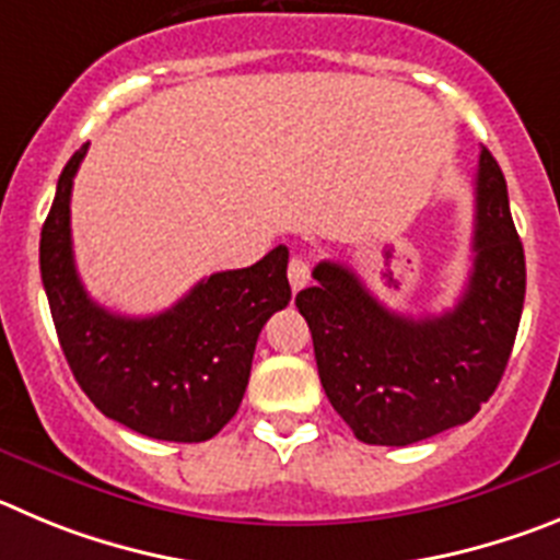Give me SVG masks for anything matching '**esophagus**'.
<instances>
[{
  "mask_svg": "<svg viewBox=\"0 0 560 560\" xmlns=\"http://www.w3.org/2000/svg\"><path fill=\"white\" fill-rule=\"evenodd\" d=\"M287 279H290L292 292L304 290L310 284V261L301 259V256H292L290 265H287Z\"/></svg>",
  "mask_w": 560,
  "mask_h": 560,
  "instance_id": "esophagus-1",
  "label": "esophagus"
}]
</instances>
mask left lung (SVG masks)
Masks as SVG:
<instances>
[{
    "mask_svg": "<svg viewBox=\"0 0 560 560\" xmlns=\"http://www.w3.org/2000/svg\"><path fill=\"white\" fill-rule=\"evenodd\" d=\"M475 265L455 310L396 315L337 261L295 295L331 407L362 443L407 446L466 424L505 374L525 306V248L500 164L482 148L475 180Z\"/></svg>",
    "mask_w": 560,
    "mask_h": 560,
    "instance_id": "8db88e82",
    "label": "left lung"
}]
</instances>
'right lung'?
<instances>
[{
    "label": "right lung",
    "mask_w": 560,
    "mask_h": 560,
    "mask_svg": "<svg viewBox=\"0 0 560 560\" xmlns=\"http://www.w3.org/2000/svg\"><path fill=\"white\" fill-rule=\"evenodd\" d=\"M85 148L60 173L42 229V281L60 349L103 416L155 441H209L240 410L261 326L290 304V250L279 245L250 268L211 273L159 315L108 312L89 299L72 254L69 200Z\"/></svg>",
    "instance_id": "add662e5"
}]
</instances>
